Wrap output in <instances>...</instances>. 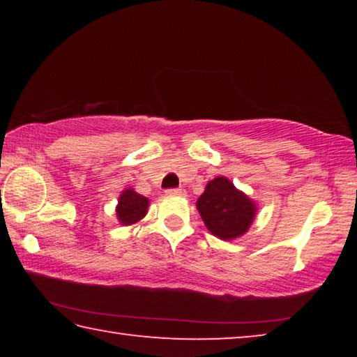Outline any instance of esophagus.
<instances>
[{
  "mask_svg": "<svg viewBox=\"0 0 357 357\" xmlns=\"http://www.w3.org/2000/svg\"><path fill=\"white\" fill-rule=\"evenodd\" d=\"M168 195H185L184 189H168L167 190Z\"/></svg>",
  "mask_w": 357,
  "mask_h": 357,
  "instance_id": "34e87169",
  "label": "esophagus"
}]
</instances>
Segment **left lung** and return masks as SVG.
I'll return each mask as SVG.
<instances>
[{
    "mask_svg": "<svg viewBox=\"0 0 357 357\" xmlns=\"http://www.w3.org/2000/svg\"><path fill=\"white\" fill-rule=\"evenodd\" d=\"M197 208L209 231L225 241L244 234L257 211L249 197L223 176L209 181L204 193L198 198Z\"/></svg>",
    "mask_w": 357,
    "mask_h": 357,
    "instance_id": "8db88e82",
    "label": "left lung"
}]
</instances>
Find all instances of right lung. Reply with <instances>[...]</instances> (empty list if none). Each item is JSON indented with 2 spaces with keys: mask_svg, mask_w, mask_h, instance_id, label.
<instances>
[{
  "mask_svg": "<svg viewBox=\"0 0 357 357\" xmlns=\"http://www.w3.org/2000/svg\"><path fill=\"white\" fill-rule=\"evenodd\" d=\"M148 198L137 193L132 189H126L121 193L118 208H116V215L119 222L123 225H132V223H137L142 220L144 215H146L148 211Z\"/></svg>",
  "mask_w": 357,
  "mask_h": 357,
  "instance_id": "obj_1",
  "label": "right lung"
}]
</instances>
